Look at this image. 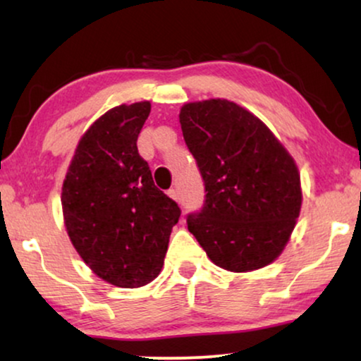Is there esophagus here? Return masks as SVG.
I'll return each instance as SVG.
<instances>
[{
  "label": "esophagus",
  "instance_id": "esophagus-1",
  "mask_svg": "<svg viewBox=\"0 0 361 361\" xmlns=\"http://www.w3.org/2000/svg\"><path fill=\"white\" fill-rule=\"evenodd\" d=\"M167 195H169L171 199H174L176 202H180V195H179V192H177V189H169Z\"/></svg>",
  "mask_w": 361,
  "mask_h": 361
}]
</instances>
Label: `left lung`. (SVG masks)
Segmentation results:
<instances>
[{"label": "left lung", "instance_id": "left-lung-1", "mask_svg": "<svg viewBox=\"0 0 361 361\" xmlns=\"http://www.w3.org/2000/svg\"><path fill=\"white\" fill-rule=\"evenodd\" d=\"M185 145L205 185L187 228L220 268L246 273L283 253L302 192L298 166L259 118L233 102L187 103L179 115Z\"/></svg>", "mask_w": 361, "mask_h": 361}]
</instances>
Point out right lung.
I'll return each instance as SVG.
<instances>
[{"label":"right lung","instance_id":"obj_1","mask_svg":"<svg viewBox=\"0 0 361 361\" xmlns=\"http://www.w3.org/2000/svg\"><path fill=\"white\" fill-rule=\"evenodd\" d=\"M149 102L120 105L78 142L62 185L67 233L93 273L118 288H141L161 273L180 209L157 189L137 136Z\"/></svg>","mask_w":361,"mask_h":361}]
</instances>
